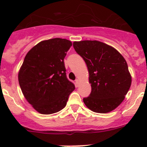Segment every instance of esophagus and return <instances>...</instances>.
Segmentation results:
<instances>
[{"mask_svg":"<svg viewBox=\"0 0 147 147\" xmlns=\"http://www.w3.org/2000/svg\"><path fill=\"white\" fill-rule=\"evenodd\" d=\"M75 86L77 87H78L80 86V81H79V80H75Z\"/></svg>","mask_w":147,"mask_h":147,"instance_id":"obj_1","label":"esophagus"}]
</instances>
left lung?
<instances>
[{"label":"left lung","mask_w":147,"mask_h":147,"mask_svg":"<svg viewBox=\"0 0 147 147\" xmlns=\"http://www.w3.org/2000/svg\"><path fill=\"white\" fill-rule=\"evenodd\" d=\"M73 47L89 73L91 92L83 99L84 104L94 112L114 110L123 102L131 85L125 59L112 47L97 40L74 42Z\"/></svg>","instance_id":"1"}]
</instances>
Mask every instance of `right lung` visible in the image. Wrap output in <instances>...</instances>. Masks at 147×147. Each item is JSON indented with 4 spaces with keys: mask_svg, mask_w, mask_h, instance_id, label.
<instances>
[{
    "mask_svg": "<svg viewBox=\"0 0 147 147\" xmlns=\"http://www.w3.org/2000/svg\"><path fill=\"white\" fill-rule=\"evenodd\" d=\"M71 46L70 40L53 38L40 42L25 56L18 75L19 86L27 101L40 114L63 109L75 90L64 63Z\"/></svg>",
    "mask_w": 147,
    "mask_h": 147,
    "instance_id": "right-lung-1",
    "label": "right lung"
}]
</instances>
